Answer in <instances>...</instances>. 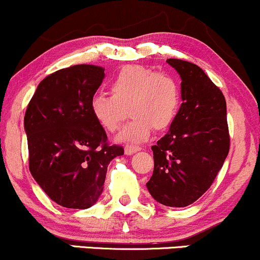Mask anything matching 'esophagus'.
Segmentation results:
<instances>
[{"label":"esophagus","instance_id":"34e87169","mask_svg":"<svg viewBox=\"0 0 260 260\" xmlns=\"http://www.w3.org/2000/svg\"><path fill=\"white\" fill-rule=\"evenodd\" d=\"M138 150H140V148L136 147V145H126V148H124V153L127 155H132Z\"/></svg>","mask_w":260,"mask_h":260}]
</instances>
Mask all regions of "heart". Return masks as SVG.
<instances>
[{
  "label": "heart",
  "mask_w": 260,
  "mask_h": 260,
  "mask_svg": "<svg viewBox=\"0 0 260 260\" xmlns=\"http://www.w3.org/2000/svg\"><path fill=\"white\" fill-rule=\"evenodd\" d=\"M111 94H95L90 111L103 129L113 133L127 120L129 110L133 120L118 137L123 142L139 143L153 129H169L180 112L182 92L177 79L145 66L122 68L112 80Z\"/></svg>",
  "instance_id": "heart-1"
}]
</instances>
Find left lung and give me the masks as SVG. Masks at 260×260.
Segmentation results:
<instances>
[{
	"instance_id": "1",
	"label": "left lung",
	"mask_w": 260,
	"mask_h": 260,
	"mask_svg": "<svg viewBox=\"0 0 260 260\" xmlns=\"http://www.w3.org/2000/svg\"><path fill=\"white\" fill-rule=\"evenodd\" d=\"M166 62L181 76L183 103L168 134L151 147L154 171L147 187L156 202L183 208L210 188L229 154L226 100L201 67Z\"/></svg>"
}]
</instances>
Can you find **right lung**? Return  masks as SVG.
<instances>
[{
	"instance_id": "obj_1",
	"label": "right lung",
	"mask_w": 260,
	"mask_h": 260,
	"mask_svg": "<svg viewBox=\"0 0 260 260\" xmlns=\"http://www.w3.org/2000/svg\"><path fill=\"white\" fill-rule=\"evenodd\" d=\"M104 71L94 64L56 71L41 80L26 107L30 174L68 209L91 207L103 192L110 161L124 153L121 145L109 144L90 111Z\"/></svg>"
}]
</instances>
